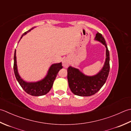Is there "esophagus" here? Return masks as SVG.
Wrapping results in <instances>:
<instances>
[{
    "label": "esophagus",
    "mask_w": 131,
    "mask_h": 131,
    "mask_svg": "<svg viewBox=\"0 0 131 131\" xmlns=\"http://www.w3.org/2000/svg\"><path fill=\"white\" fill-rule=\"evenodd\" d=\"M62 64H63V66L64 67L67 68V67H68L69 66V62L68 61V60L66 59H64L63 60Z\"/></svg>",
    "instance_id": "1"
}]
</instances>
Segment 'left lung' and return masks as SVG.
Instances as JSON below:
<instances>
[{
	"instance_id": "left-lung-1",
	"label": "left lung",
	"mask_w": 131,
	"mask_h": 131,
	"mask_svg": "<svg viewBox=\"0 0 131 131\" xmlns=\"http://www.w3.org/2000/svg\"><path fill=\"white\" fill-rule=\"evenodd\" d=\"M95 39L101 42L106 48V60L99 73L93 76L85 75L78 69L69 67L67 69V79L69 86L74 94L87 97L97 93L105 84L110 72V54L106 41L102 34H96Z\"/></svg>"
}]
</instances>
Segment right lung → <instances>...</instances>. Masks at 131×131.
I'll return each mask as SVG.
<instances>
[{"label":"right lung","mask_w":131,"mask_h":131,"mask_svg":"<svg viewBox=\"0 0 131 131\" xmlns=\"http://www.w3.org/2000/svg\"><path fill=\"white\" fill-rule=\"evenodd\" d=\"M34 28H32L30 30L25 32L21 38H22L24 35H25L28 32L30 31L31 29ZM63 68L62 63L53 64L50 67L49 71H48L46 76L42 80L36 82H28L21 78L17 71V67L16 64V50L14 54V64H13V70L16 78L18 83L20 85L21 88L24 90V91L27 93L28 94L33 96H41L46 94L49 92L50 89H51L53 83L55 79L57 77L58 73L60 69Z\"/></svg>","instance_id":"1"}]
</instances>
